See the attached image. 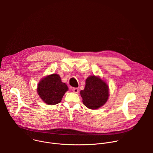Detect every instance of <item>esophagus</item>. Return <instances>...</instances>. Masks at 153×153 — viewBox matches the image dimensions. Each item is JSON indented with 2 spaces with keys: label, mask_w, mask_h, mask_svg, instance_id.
<instances>
[{
  "label": "esophagus",
  "mask_w": 153,
  "mask_h": 153,
  "mask_svg": "<svg viewBox=\"0 0 153 153\" xmlns=\"http://www.w3.org/2000/svg\"><path fill=\"white\" fill-rule=\"evenodd\" d=\"M72 90H73V91L74 92V93H77L78 92H79V88H73V89H72Z\"/></svg>",
  "instance_id": "34e87169"
}]
</instances>
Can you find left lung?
<instances>
[{
  "label": "left lung",
  "instance_id": "left-lung-1",
  "mask_svg": "<svg viewBox=\"0 0 153 153\" xmlns=\"http://www.w3.org/2000/svg\"><path fill=\"white\" fill-rule=\"evenodd\" d=\"M80 95L83 104L87 108L97 109L108 99V86L99 77L91 76L86 79L85 89L80 91Z\"/></svg>",
  "mask_w": 153,
  "mask_h": 153
}]
</instances>
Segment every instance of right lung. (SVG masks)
<instances>
[{"label": "right lung", "instance_id": "add662e5", "mask_svg": "<svg viewBox=\"0 0 153 153\" xmlns=\"http://www.w3.org/2000/svg\"><path fill=\"white\" fill-rule=\"evenodd\" d=\"M68 90L67 85L61 81L60 76L53 74L40 80L38 84L37 93L43 102L52 105L60 103Z\"/></svg>", "mask_w": 153, "mask_h": 153}]
</instances>
